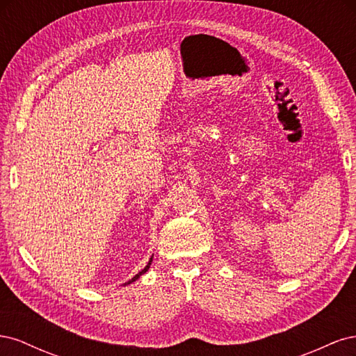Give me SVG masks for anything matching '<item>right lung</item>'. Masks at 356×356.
Here are the masks:
<instances>
[{"label": "right lung", "instance_id": "right-lung-1", "mask_svg": "<svg viewBox=\"0 0 356 356\" xmlns=\"http://www.w3.org/2000/svg\"><path fill=\"white\" fill-rule=\"evenodd\" d=\"M152 261H153V255H152V258H149V261H148V264H147V266H145V267L143 268V270H141V272H139L138 275H135V276H134V277L131 279V281H127V282H126V284H123V285L126 286V285H129V284H132V282H135V281H136V279H139V276H143L144 273H147V272H148V268H149V266H152Z\"/></svg>", "mask_w": 356, "mask_h": 356}]
</instances>
